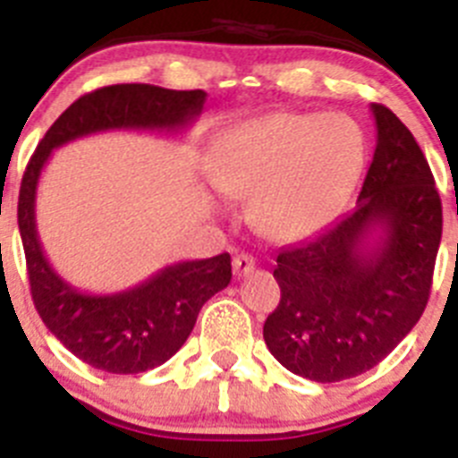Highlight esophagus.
Here are the masks:
<instances>
[{
    "instance_id": "1",
    "label": "esophagus",
    "mask_w": 458,
    "mask_h": 458,
    "mask_svg": "<svg viewBox=\"0 0 458 458\" xmlns=\"http://www.w3.org/2000/svg\"><path fill=\"white\" fill-rule=\"evenodd\" d=\"M233 275H236L238 279L245 277V275H250L254 270V259L250 257V254H238V257H233Z\"/></svg>"
}]
</instances>
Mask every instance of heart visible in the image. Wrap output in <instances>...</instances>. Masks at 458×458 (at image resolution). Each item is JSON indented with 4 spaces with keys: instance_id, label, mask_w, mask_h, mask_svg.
Here are the masks:
<instances>
[{
    "instance_id": "1",
    "label": "heart",
    "mask_w": 458,
    "mask_h": 458,
    "mask_svg": "<svg viewBox=\"0 0 458 458\" xmlns=\"http://www.w3.org/2000/svg\"><path fill=\"white\" fill-rule=\"evenodd\" d=\"M367 157L362 125L346 112L279 114L238 125L213 163V183L250 199V220L273 241H298L337 213Z\"/></svg>"
}]
</instances>
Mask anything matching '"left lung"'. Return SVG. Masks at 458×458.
I'll return each instance as SVG.
<instances>
[{
  "instance_id": "obj_1",
  "label": "left lung",
  "mask_w": 458,
  "mask_h": 458,
  "mask_svg": "<svg viewBox=\"0 0 458 458\" xmlns=\"http://www.w3.org/2000/svg\"><path fill=\"white\" fill-rule=\"evenodd\" d=\"M376 151L351 213L279 250L282 298L264 339L279 365L317 383L376 367L420 321L443 233L427 157L394 112L371 105Z\"/></svg>"
}]
</instances>
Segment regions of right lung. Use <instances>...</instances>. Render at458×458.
<instances>
[{
  "instance_id": "right-lung-1",
  "label": "right lung",
  "mask_w": 458,
  "mask_h": 458,
  "mask_svg": "<svg viewBox=\"0 0 458 458\" xmlns=\"http://www.w3.org/2000/svg\"><path fill=\"white\" fill-rule=\"evenodd\" d=\"M206 91L153 84H112L78 98L40 140L22 176L18 226L31 298L52 335L82 362L109 374H141L163 365L192 333L210 295L232 282L226 252L165 266L119 293H84L50 266L36 232V190L52 151L107 131L181 132L201 114Z\"/></svg>"
}]
</instances>
